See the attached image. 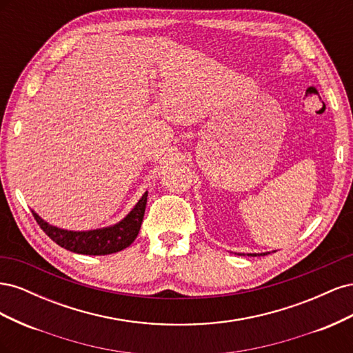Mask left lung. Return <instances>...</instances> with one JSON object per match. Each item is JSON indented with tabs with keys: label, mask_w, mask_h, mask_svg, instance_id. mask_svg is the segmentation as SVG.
<instances>
[{
	"label": "left lung",
	"mask_w": 353,
	"mask_h": 353,
	"mask_svg": "<svg viewBox=\"0 0 353 353\" xmlns=\"http://www.w3.org/2000/svg\"><path fill=\"white\" fill-rule=\"evenodd\" d=\"M265 254H268V253H253L250 256H265Z\"/></svg>",
	"instance_id": "obj_1"
}]
</instances>
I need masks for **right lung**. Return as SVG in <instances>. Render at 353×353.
Segmentation results:
<instances>
[{
  "label": "right lung",
  "mask_w": 353,
  "mask_h": 353,
  "mask_svg": "<svg viewBox=\"0 0 353 353\" xmlns=\"http://www.w3.org/2000/svg\"><path fill=\"white\" fill-rule=\"evenodd\" d=\"M147 205V193L138 200L135 208L128 213V216L113 227L92 230V231H68L57 227H52L44 219H41L35 212L34 218L38 225L47 236L57 243L60 248L66 250L81 253V254H110L126 249L128 245L137 239L138 231L141 228V222L144 218V210Z\"/></svg>",
  "instance_id": "1"
}]
</instances>
